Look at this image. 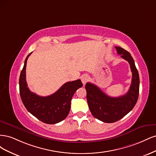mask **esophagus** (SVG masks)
I'll list each match as a JSON object with an SVG mask.
<instances>
[{
	"label": "esophagus",
	"mask_w": 156,
	"mask_h": 156,
	"mask_svg": "<svg viewBox=\"0 0 156 156\" xmlns=\"http://www.w3.org/2000/svg\"><path fill=\"white\" fill-rule=\"evenodd\" d=\"M88 79H89V76H88V75L84 74V75H82V77H81V81H82V83H83L84 84H86V83L88 81Z\"/></svg>",
	"instance_id": "34e87169"
}]
</instances>
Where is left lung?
Segmentation results:
<instances>
[{"mask_svg": "<svg viewBox=\"0 0 156 156\" xmlns=\"http://www.w3.org/2000/svg\"><path fill=\"white\" fill-rule=\"evenodd\" d=\"M115 48L118 54L130 65L132 81L128 92L122 96L113 98L107 96L95 84L87 83L85 85L90 111L96 119L106 123L115 122L129 112L137 101L139 93V75L133 58L124 49Z\"/></svg>", "mask_w": 156, "mask_h": 156, "instance_id": "left-lung-1", "label": "left lung"}]
</instances>
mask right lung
I'll return each instance as SVG.
<instances>
[{"label": "right lung", "instance_id": "1", "mask_svg": "<svg viewBox=\"0 0 156 156\" xmlns=\"http://www.w3.org/2000/svg\"><path fill=\"white\" fill-rule=\"evenodd\" d=\"M27 56L20 77V92L23 103L27 111L40 121L55 124L64 120L69 114L71 100L75 92L83 87L81 80L66 83L57 91L48 96H40L32 92L26 81Z\"/></svg>", "mask_w": 156, "mask_h": 156}]
</instances>
